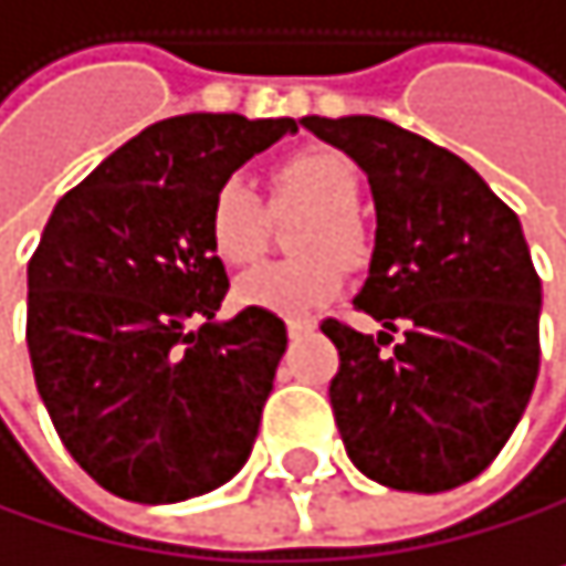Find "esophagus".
Listing matches in <instances>:
<instances>
[{
	"instance_id": "34e87169",
	"label": "esophagus",
	"mask_w": 566,
	"mask_h": 566,
	"mask_svg": "<svg viewBox=\"0 0 566 566\" xmlns=\"http://www.w3.org/2000/svg\"><path fill=\"white\" fill-rule=\"evenodd\" d=\"M310 331H314V324H310V321H296V317L286 321V334H290V337H303V334H310Z\"/></svg>"
}]
</instances>
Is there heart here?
Masks as SVG:
<instances>
[{
	"label": "heart",
	"instance_id": "heart-1",
	"mask_svg": "<svg viewBox=\"0 0 566 566\" xmlns=\"http://www.w3.org/2000/svg\"><path fill=\"white\" fill-rule=\"evenodd\" d=\"M276 202H303L314 209L300 229L296 249L310 252L300 260L263 263L235 283V296L245 306L270 314L300 317L327 306L344 286V264L354 263L364 249L357 209L360 175L354 161L334 148H306L290 155L273 175ZM266 206L249 178L229 175L209 206V245L229 266H245L263 252ZM322 252L317 253L316 249ZM335 252L331 253L329 249ZM340 255L339 261L336 256Z\"/></svg>",
	"mask_w": 566,
	"mask_h": 566
}]
</instances>
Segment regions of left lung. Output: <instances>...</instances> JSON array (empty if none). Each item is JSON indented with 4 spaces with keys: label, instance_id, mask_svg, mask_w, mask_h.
I'll use <instances>...</instances> for the list:
<instances>
[{
    "label": "left lung",
    "instance_id": "left-lung-1",
    "mask_svg": "<svg viewBox=\"0 0 566 566\" xmlns=\"http://www.w3.org/2000/svg\"><path fill=\"white\" fill-rule=\"evenodd\" d=\"M300 124L357 161L378 216L354 306L385 331L321 324L340 354L331 405L344 449L381 486L455 490L500 455L541 371V276L520 219L459 155L391 120Z\"/></svg>",
    "mask_w": 566,
    "mask_h": 566
}]
</instances>
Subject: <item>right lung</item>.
<instances>
[{
    "label": "right lung",
    "instance_id": "obj_1",
    "mask_svg": "<svg viewBox=\"0 0 566 566\" xmlns=\"http://www.w3.org/2000/svg\"><path fill=\"white\" fill-rule=\"evenodd\" d=\"M296 120L181 114L56 202L25 270V344L66 452L130 503H181L245 465L286 324L245 306L209 245L216 188Z\"/></svg>",
    "mask_w": 566,
    "mask_h": 566
}]
</instances>
